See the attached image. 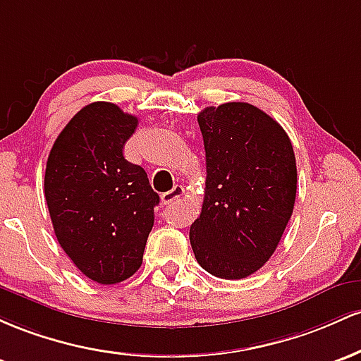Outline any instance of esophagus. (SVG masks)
I'll use <instances>...</instances> for the list:
<instances>
[{"instance_id": "obj_1", "label": "esophagus", "mask_w": 361, "mask_h": 361, "mask_svg": "<svg viewBox=\"0 0 361 361\" xmlns=\"http://www.w3.org/2000/svg\"><path fill=\"white\" fill-rule=\"evenodd\" d=\"M182 194H184V188H182V185H173V189L161 194V202H164V204H170V202L179 200Z\"/></svg>"}]
</instances>
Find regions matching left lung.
Here are the masks:
<instances>
[{"mask_svg":"<svg viewBox=\"0 0 361 361\" xmlns=\"http://www.w3.org/2000/svg\"><path fill=\"white\" fill-rule=\"evenodd\" d=\"M197 124L206 188L189 232L194 256L213 276L247 278L273 256L293 213V147L273 117L247 102L206 107Z\"/></svg>","mask_w":361,"mask_h":361,"instance_id":"8db88e82","label":"left lung"}]
</instances>
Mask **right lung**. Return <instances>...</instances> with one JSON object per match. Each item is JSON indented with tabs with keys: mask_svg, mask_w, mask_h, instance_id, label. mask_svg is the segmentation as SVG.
<instances>
[{
	"mask_svg": "<svg viewBox=\"0 0 361 361\" xmlns=\"http://www.w3.org/2000/svg\"><path fill=\"white\" fill-rule=\"evenodd\" d=\"M137 117L93 102L71 117L52 145L44 194L56 238L87 278L114 285L136 273L160 202L143 167L123 148Z\"/></svg>",
	"mask_w": 361,
	"mask_h": 361,
	"instance_id": "1",
	"label": "right lung"
}]
</instances>
